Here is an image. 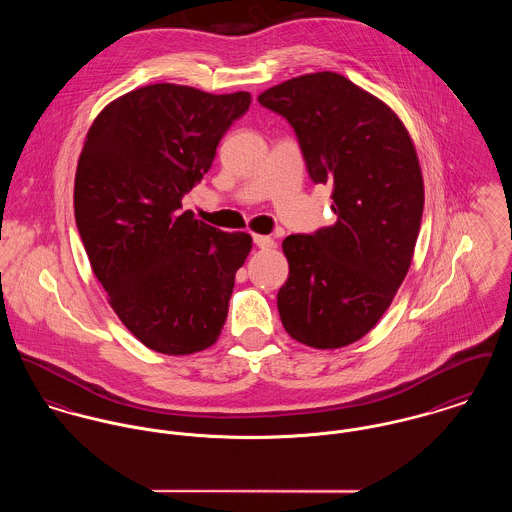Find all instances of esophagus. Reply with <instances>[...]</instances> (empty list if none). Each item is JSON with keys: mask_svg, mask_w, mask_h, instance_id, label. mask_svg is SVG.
Returning <instances> with one entry per match:
<instances>
[{"mask_svg": "<svg viewBox=\"0 0 512 512\" xmlns=\"http://www.w3.org/2000/svg\"><path fill=\"white\" fill-rule=\"evenodd\" d=\"M252 238H254V244H256L258 248H262V250H268V248H274V246H276L274 238H270V236H264V234H254Z\"/></svg>", "mask_w": 512, "mask_h": 512, "instance_id": "obj_1", "label": "esophagus"}]
</instances>
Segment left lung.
I'll use <instances>...</instances> for the list:
<instances>
[{
  "label": "left lung",
  "instance_id": "obj_1",
  "mask_svg": "<svg viewBox=\"0 0 512 512\" xmlns=\"http://www.w3.org/2000/svg\"><path fill=\"white\" fill-rule=\"evenodd\" d=\"M258 101L293 127L311 180L332 186L336 215L283 240L281 323L307 346H348L377 325L409 272L424 207L417 150L381 99L336 72L287 80Z\"/></svg>",
  "mask_w": 512,
  "mask_h": 512
}]
</instances>
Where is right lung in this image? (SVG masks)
<instances>
[{"label": "right lung", "instance_id": "right-lung-1", "mask_svg": "<svg viewBox=\"0 0 512 512\" xmlns=\"http://www.w3.org/2000/svg\"><path fill=\"white\" fill-rule=\"evenodd\" d=\"M250 93L152 84L111 101L84 142L74 213L93 274L140 342L184 356L217 342L252 238L182 211Z\"/></svg>", "mask_w": 512, "mask_h": 512}]
</instances>
